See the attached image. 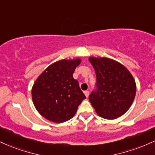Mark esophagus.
Wrapping results in <instances>:
<instances>
[{"label":"esophagus","instance_id":"obj_1","mask_svg":"<svg viewBox=\"0 0 155 155\" xmlns=\"http://www.w3.org/2000/svg\"><path fill=\"white\" fill-rule=\"evenodd\" d=\"M84 93L85 96H86V97H87L88 96H89V94H90V92H89V91H87V90H86V91H84Z\"/></svg>","mask_w":155,"mask_h":155}]
</instances>
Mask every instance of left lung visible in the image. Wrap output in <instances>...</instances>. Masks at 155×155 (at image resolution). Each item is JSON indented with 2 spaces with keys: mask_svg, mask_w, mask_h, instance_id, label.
Wrapping results in <instances>:
<instances>
[{
  "mask_svg": "<svg viewBox=\"0 0 155 155\" xmlns=\"http://www.w3.org/2000/svg\"><path fill=\"white\" fill-rule=\"evenodd\" d=\"M95 71V89L89 101L99 116L114 120L123 115L133 102L136 92L134 79L125 67L108 58H90Z\"/></svg>",
  "mask_w": 155,
  "mask_h": 155,
  "instance_id": "1",
  "label": "left lung"
}]
</instances>
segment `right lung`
<instances>
[{
	"instance_id": "add662e5",
	"label": "right lung",
	"mask_w": 155,
	"mask_h": 155,
	"mask_svg": "<svg viewBox=\"0 0 155 155\" xmlns=\"http://www.w3.org/2000/svg\"><path fill=\"white\" fill-rule=\"evenodd\" d=\"M81 60H63L51 64L39 76L33 89L35 108L48 120L61 123L71 119L86 98L73 74Z\"/></svg>"
}]
</instances>
